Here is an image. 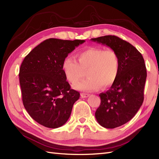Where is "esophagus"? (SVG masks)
Segmentation results:
<instances>
[{
	"label": "esophagus",
	"instance_id": "1",
	"mask_svg": "<svg viewBox=\"0 0 159 159\" xmlns=\"http://www.w3.org/2000/svg\"><path fill=\"white\" fill-rule=\"evenodd\" d=\"M89 94H88V93H81V97L83 98H88V97H89Z\"/></svg>",
	"mask_w": 159,
	"mask_h": 159
}]
</instances>
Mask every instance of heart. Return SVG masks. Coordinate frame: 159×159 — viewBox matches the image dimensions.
Segmentation results:
<instances>
[{"mask_svg": "<svg viewBox=\"0 0 159 159\" xmlns=\"http://www.w3.org/2000/svg\"><path fill=\"white\" fill-rule=\"evenodd\" d=\"M77 57L78 61L73 57L67 56L61 65L66 79L72 84L84 78L88 72L89 78L74 85L75 89L95 91L102 86L103 88L111 87L116 81L120 62L115 50L90 47L79 52Z\"/></svg>", "mask_w": 159, "mask_h": 159, "instance_id": "obj_1", "label": "heart"}]
</instances>
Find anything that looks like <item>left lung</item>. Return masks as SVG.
Segmentation results:
<instances>
[{"label":"left lung","mask_w":159,"mask_h":159,"mask_svg":"<svg viewBox=\"0 0 159 159\" xmlns=\"http://www.w3.org/2000/svg\"><path fill=\"white\" fill-rule=\"evenodd\" d=\"M91 40L110 47L119 58L117 78L109 90L99 94L101 104L95 113L100 125L114 129L129 121L143 104L147 78L145 60L136 48L116 36Z\"/></svg>","instance_id":"obj_1"}]
</instances>
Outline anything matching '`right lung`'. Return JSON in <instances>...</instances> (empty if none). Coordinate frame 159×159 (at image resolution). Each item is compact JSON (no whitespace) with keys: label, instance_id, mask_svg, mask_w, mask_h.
<instances>
[{"label":"right lung","instance_id":"obj_1","mask_svg":"<svg viewBox=\"0 0 159 159\" xmlns=\"http://www.w3.org/2000/svg\"><path fill=\"white\" fill-rule=\"evenodd\" d=\"M85 40L49 38L24 59L19 71L23 105L30 116L48 128L68 121L80 93L71 89L62 71L65 57Z\"/></svg>","mask_w":159,"mask_h":159}]
</instances>
